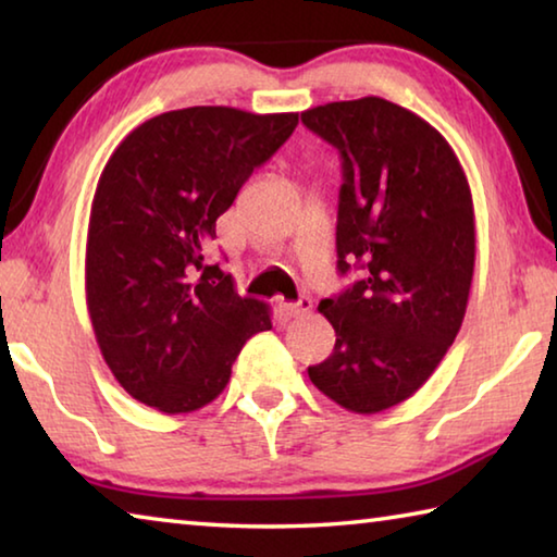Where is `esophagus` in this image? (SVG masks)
I'll use <instances>...</instances> for the list:
<instances>
[{"label":"esophagus","instance_id":"esophagus-1","mask_svg":"<svg viewBox=\"0 0 557 557\" xmlns=\"http://www.w3.org/2000/svg\"><path fill=\"white\" fill-rule=\"evenodd\" d=\"M277 312L285 317V319H297V317H305L312 312V299L309 297H301L299 301H280L277 305Z\"/></svg>","mask_w":557,"mask_h":557}]
</instances>
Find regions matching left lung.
Here are the masks:
<instances>
[{"instance_id": "obj_1", "label": "left lung", "mask_w": 557, "mask_h": 557, "mask_svg": "<svg viewBox=\"0 0 557 557\" xmlns=\"http://www.w3.org/2000/svg\"><path fill=\"white\" fill-rule=\"evenodd\" d=\"M301 122L344 159L338 272L361 280L319 301L336 344L309 366L326 398L375 414L418 393L455 344L474 277V203L440 132L383 98L326 102Z\"/></svg>"}]
</instances>
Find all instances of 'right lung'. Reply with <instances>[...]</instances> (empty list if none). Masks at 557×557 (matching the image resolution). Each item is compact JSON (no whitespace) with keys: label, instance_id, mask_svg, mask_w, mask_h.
Instances as JSON below:
<instances>
[{"label":"right lung","instance_id":"right-lung-1","mask_svg":"<svg viewBox=\"0 0 557 557\" xmlns=\"http://www.w3.org/2000/svg\"><path fill=\"white\" fill-rule=\"evenodd\" d=\"M299 112L196 106L143 122L98 178L86 245V305L100 354L132 398L194 412L219 398L265 301L206 265L215 219L252 169L287 143Z\"/></svg>","mask_w":557,"mask_h":557}]
</instances>
